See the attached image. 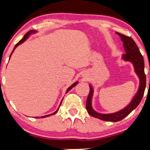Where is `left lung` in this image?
<instances>
[{
  "mask_svg": "<svg viewBox=\"0 0 150 150\" xmlns=\"http://www.w3.org/2000/svg\"><path fill=\"white\" fill-rule=\"evenodd\" d=\"M118 35L120 36L123 43H124V50L126 51V54H123V59L125 61H130L133 63L134 67L135 72L138 75L140 79V86L138 92L135 95L132 101L126 108L121 110L115 113L111 114H100L96 112L91 106V98L93 96V88L91 85H89V93L88 95L87 102H86V109L88 113L92 117H96L103 121L107 122H116L121 121L123 119L128 116L133 110L135 109L140 103L142 100L143 94H144L145 86H146V76H145L144 71V60H143L142 54H141L138 46L136 43L130 37L126 36L124 35L121 34L120 33H117Z\"/></svg>",
  "mask_w": 150,
  "mask_h": 150,
  "instance_id": "8db88e82",
  "label": "left lung"
}]
</instances>
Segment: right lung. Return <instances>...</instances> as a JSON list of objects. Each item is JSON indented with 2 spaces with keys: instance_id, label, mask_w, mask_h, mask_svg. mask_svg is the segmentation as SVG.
I'll list each match as a JSON object with an SVG mask.
<instances>
[{
  "instance_id": "add662e5",
  "label": "right lung",
  "mask_w": 150,
  "mask_h": 150,
  "mask_svg": "<svg viewBox=\"0 0 150 150\" xmlns=\"http://www.w3.org/2000/svg\"><path fill=\"white\" fill-rule=\"evenodd\" d=\"M35 30H29V31H28V32H27V33H26L25 34V35H24V36L23 37V38H22V40H20V42L18 43V44H16V46H15V47H14V48H13V50H15V49H16V47H17V46H18V45L21 44L22 42H24V41H25V40H26V39H27V38H28V36H29V35H30V34H31V33H35ZM13 51H12V52L11 53V54H10L9 59H10V57H11V54H12V53H13ZM77 83H78V82H76V83H74V84H73V85H71L70 86V87H69L68 88V89H67V91H66V93H67V92H68V91H69V90H70V89H72V88H73L74 87V86H76V85H77ZM62 100H61V103H60V105H59V108H58V109H57V110H56V111H55V112H54V113H52V114L48 115H45V116H42V117H41V118H44V117H48V116H50V115H54V114H56V113H57V111H58V110H59V107H60V106H61V102H62Z\"/></svg>"
}]
</instances>
